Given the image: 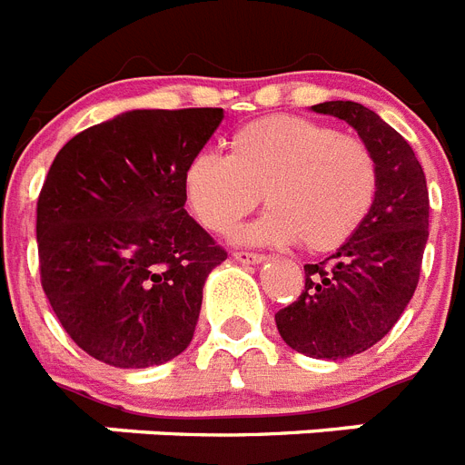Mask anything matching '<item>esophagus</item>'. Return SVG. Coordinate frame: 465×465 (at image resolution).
Segmentation results:
<instances>
[{
    "instance_id": "esophagus-1",
    "label": "esophagus",
    "mask_w": 465,
    "mask_h": 465,
    "mask_svg": "<svg viewBox=\"0 0 465 465\" xmlns=\"http://www.w3.org/2000/svg\"><path fill=\"white\" fill-rule=\"evenodd\" d=\"M232 256H235V261H240V263H247V266H259V263L266 261V256L254 254V252H235Z\"/></svg>"
}]
</instances>
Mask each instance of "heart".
<instances>
[{
    "mask_svg": "<svg viewBox=\"0 0 465 465\" xmlns=\"http://www.w3.org/2000/svg\"><path fill=\"white\" fill-rule=\"evenodd\" d=\"M378 161L366 142L302 116L242 125L228 156L202 152L185 168V197L206 230L228 235L263 194L268 211L242 230L249 244L335 252L366 223L378 197Z\"/></svg>",
    "mask_w": 465,
    "mask_h": 465,
    "instance_id": "obj_1",
    "label": "heart"
}]
</instances>
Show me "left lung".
Returning a JSON list of instances; mask_svg holds the SVG:
<instances>
[{
	"mask_svg": "<svg viewBox=\"0 0 465 465\" xmlns=\"http://www.w3.org/2000/svg\"><path fill=\"white\" fill-rule=\"evenodd\" d=\"M316 114L349 123L378 161V197L347 244L306 263L304 290L275 313L294 351L340 361L361 354L394 328L416 292L428 242V185L411 144L375 111L356 102H323Z\"/></svg>",
	"mask_w": 465,
	"mask_h": 465,
	"instance_id": "1",
	"label": "left lung"
}]
</instances>
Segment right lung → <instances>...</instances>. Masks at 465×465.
Here are the masks:
<instances>
[{
    "label": "right lung",
    "instance_id": "1",
    "mask_svg": "<svg viewBox=\"0 0 465 465\" xmlns=\"http://www.w3.org/2000/svg\"><path fill=\"white\" fill-rule=\"evenodd\" d=\"M223 109H135L83 130L37 199L42 290L97 361L149 368L192 342L209 273L228 254L185 211V168Z\"/></svg>",
    "mask_w": 465,
    "mask_h": 465
}]
</instances>
